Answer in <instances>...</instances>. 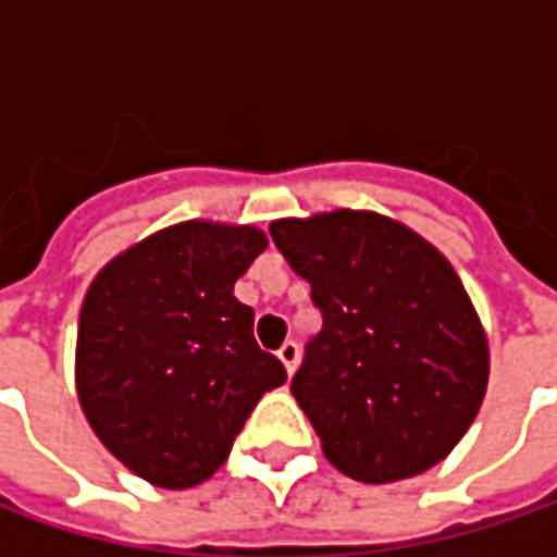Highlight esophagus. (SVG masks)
I'll return each mask as SVG.
<instances>
[{
    "label": "esophagus",
    "mask_w": 557,
    "mask_h": 557,
    "mask_svg": "<svg viewBox=\"0 0 557 557\" xmlns=\"http://www.w3.org/2000/svg\"><path fill=\"white\" fill-rule=\"evenodd\" d=\"M277 358L283 361L286 374L293 377V371H296V364H299V345H296V342H283V345H280Z\"/></svg>",
    "instance_id": "34e87169"
}]
</instances>
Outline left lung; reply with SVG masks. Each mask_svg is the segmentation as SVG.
Here are the masks:
<instances>
[{
  "label": "left lung",
  "mask_w": 557,
  "mask_h": 557,
  "mask_svg": "<svg viewBox=\"0 0 557 557\" xmlns=\"http://www.w3.org/2000/svg\"><path fill=\"white\" fill-rule=\"evenodd\" d=\"M271 238L322 312L289 389L325 458L364 484L438 465L474 422L491 374L455 268L377 212L277 219Z\"/></svg>",
  "instance_id": "left-lung-1"
}]
</instances>
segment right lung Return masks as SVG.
I'll return each instance as SVG.
<instances>
[{"mask_svg":"<svg viewBox=\"0 0 557 557\" xmlns=\"http://www.w3.org/2000/svg\"><path fill=\"white\" fill-rule=\"evenodd\" d=\"M268 248L251 225L180 222L109 261L79 309L76 396L99 442L154 487L212 478L286 381L235 280Z\"/></svg>","mask_w":557,"mask_h":557,"instance_id":"add662e5","label":"right lung"}]
</instances>
